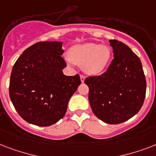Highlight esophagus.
I'll return each instance as SVG.
<instances>
[{"mask_svg":"<svg viewBox=\"0 0 156 156\" xmlns=\"http://www.w3.org/2000/svg\"><path fill=\"white\" fill-rule=\"evenodd\" d=\"M80 78H81V82H82V83H84V80H85V76L82 74V75H80Z\"/></svg>","mask_w":156,"mask_h":156,"instance_id":"obj_1","label":"esophagus"}]
</instances>
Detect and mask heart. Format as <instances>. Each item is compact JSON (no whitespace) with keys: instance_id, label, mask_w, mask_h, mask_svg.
<instances>
[{"instance_id":"heart-1","label":"heart","mask_w":156,"mask_h":156,"mask_svg":"<svg viewBox=\"0 0 156 156\" xmlns=\"http://www.w3.org/2000/svg\"><path fill=\"white\" fill-rule=\"evenodd\" d=\"M111 54V50L107 46L87 43L71 48L67 60L78 66H83V70L88 74L96 75L106 68Z\"/></svg>"}]
</instances>
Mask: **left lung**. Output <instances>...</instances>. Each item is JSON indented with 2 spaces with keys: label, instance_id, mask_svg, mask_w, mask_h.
Listing matches in <instances>:
<instances>
[{
  "label": "left lung",
  "instance_id": "left-lung-1",
  "mask_svg": "<svg viewBox=\"0 0 156 156\" xmlns=\"http://www.w3.org/2000/svg\"><path fill=\"white\" fill-rule=\"evenodd\" d=\"M113 60L101 75L90 76L89 87L93 112L107 124L116 125L138 113L146 96L147 82L139 57L124 43L109 40Z\"/></svg>",
  "mask_w": 156,
  "mask_h": 156
}]
</instances>
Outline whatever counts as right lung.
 I'll return each instance as SVG.
<instances>
[{
    "mask_svg": "<svg viewBox=\"0 0 156 156\" xmlns=\"http://www.w3.org/2000/svg\"><path fill=\"white\" fill-rule=\"evenodd\" d=\"M62 42H38L24 51L13 65L9 97L23 120L49 126L66 112L69 100L81 84L79 74L66 76Z\"/></svg>",
    "mask_w": 156,
    "mask_h": 156,
    "instance_id": "1",
    "label": "right lung"
}]
</instances>
